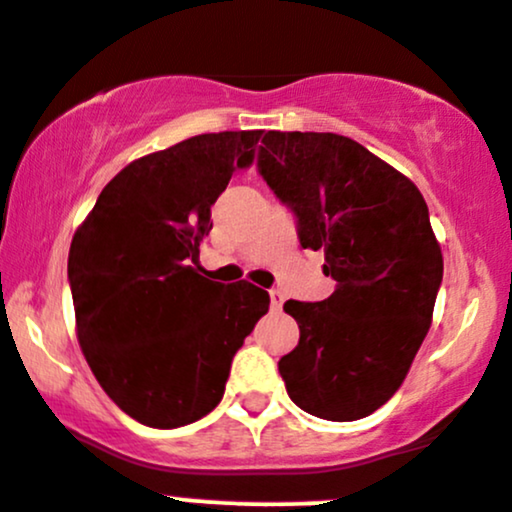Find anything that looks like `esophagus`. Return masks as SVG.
<instances>
[{
	"mask_svg": "<svg viewBox=\"0 0 512 512\" xmlns=\"http://www.w3.org/2000/svg\"><path fill=\"white\" fill-rule=\"evenodd\" d=\"M282 304H284V294L279 292V289H270V306L274 311H279L282 309Z\"/></svg>",
	"mask_w": 512,
	"mask_h": 512,
	"instance_id": "1",
	"label": "esophagus"
}]
</instances>
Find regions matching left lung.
Masks as SVG:
<instances>
[{"label":"left lung","instance_id":"8db88e82","mask_svg":"<svg viewBox=\"0 0 512 512\" xmlns=\"http://www.w3.org/2000/svg\"><path fill=\"white\" fill-rule=\"evenodd\" d=\"M257 171L336 282L324 301L284 304L299 324V346L279 360L287 395L331 422L368 417L402 385L432 324L444 260L427 203L333 132H265Z\"/></svg>","mask_w":512,"mask_h":512}]
</instances>
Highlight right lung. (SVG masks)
I'll use <instances>...</instances> for the list:
<instances>
[{
    "instance_id": "add662e5",
    "label": "right lung",
    "mask_w": 512,
    "mask_h": 512,
    "mask_svg": "<svg viewBox=\"0 0 512 512\" xmlns=\"http://www.w3.org/2000/svg\"><path fill=\"white\" fill-rule=\"evenodd\" d=\"M260 129L198 134L125 166L73 235L78 341L110 400L137 422L176 429L223 400L233 355L270 309L250 282L203 277L198 245Z\"/></svg>"
}]
</instances>
